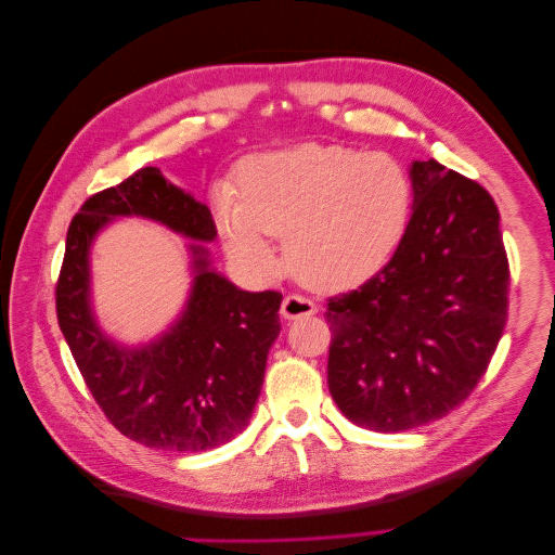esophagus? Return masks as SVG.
<instances>
[{
  "label": "esophagus",
  "mask_w": 555,
  "mask_h": 555,
  "mask_svg": "<svg viewBox=\"0 0 555 555\" xmlns=\"http://www.w3.org/2000/svg\"><path fill=\"white\" fill-rule=\"evenodd\" d=\"M317 312V306L312 304L310 298H304V296H284L282 300V308H280V314L284 319H298V317H310Z\"/></svg>",
  "instance_id": "obj_1"
}]
</instances>
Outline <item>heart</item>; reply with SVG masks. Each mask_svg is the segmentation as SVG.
<instances>
[{
    "instance_id": "obj_1",
    "label": "heart",
    "mask_w": 555,
    "mask_h": 555,
    "mask_svg": "<svg viewBox=\"0 0 555 555\" xmlns=\"http://www.w3.org/2000/svg\"><path fill=\"white\" fill-rule=\"evenodd\" d=\"M229 255L271 278L275 236L289 271L319 292L357 287L389 261L408 229L412 180L391 155L338 143H300L249 157L233 184L215 188Z\"/></svg>"
}]
</instances>
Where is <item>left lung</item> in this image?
<instances>
[{
    "label": "left lung",
    "instance_id": "obj_1",
    "mask_svg": "<svg viewBox=\"0 0 555 555\" xmlns=\"http://www.w3.org/2000/svg\"><path fill=\"white\" fill-rule=\"evenodd\" d=\"M414 206L391 261L328 298V391L377 433L456 410L507 324L509 261L500 212L479 182L435 159L412 164Z\"/></svg>",
    "mask_w": 555,
    "mask_h": 555
}]
</instances>
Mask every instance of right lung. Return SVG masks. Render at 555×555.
<instances>
[{"label":"right lung","mask_w":555,"mask_h":555,"mask_svg":"<svg viewBox=\"0 0 555 555\" xmlns=\"http://www.w3.org/2000/svg\"><path fill=\"white\" fill-rule=\"evenodd\" d=\"M141 215L194 241H215L208 206L155 166L92 194L66 231L55 287L57 322L78 371L108 422L129 440L166 451L215 449L247 426L268 349L280 335V292L249 294L215 273L204 245L194 255L188 308L141 349L113 343L90 308V245L113 217Z\"/></svg>","instance_id":"right-lung-1"}]
</instances>
